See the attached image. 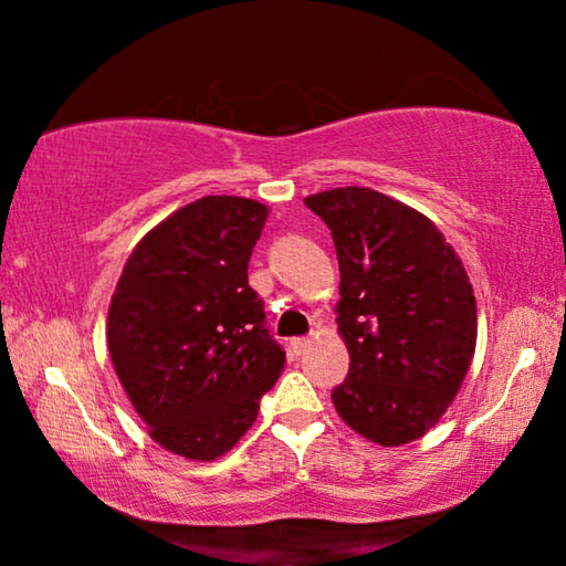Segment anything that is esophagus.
<instances>
[{"instance_id":"34e87169","label":"esophagus","mask_w":566,"mask_h":566,"mask_svg":"<svg viewBox=\"0 0 566 566\" xmlns=\"http://www.w3.org/2000/svg\"><path fill=\"white\" fill-rule=\"evenodd\" d=\"M290 347H292V352L296 354V357H300V354H304L306 349L312 347V339H304V337H300V339H292Z\"/></svg>"}]
</instances>
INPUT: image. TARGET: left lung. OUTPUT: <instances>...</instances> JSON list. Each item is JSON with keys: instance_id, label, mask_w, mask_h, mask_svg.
<instances>
[{"instance_id": "left-lung-1", "label": "left lung", "mask_w": 566, "mask_h": 566, "mask_svg": "<svg viewBox=\"0 0 566 566\" xmlns=\"http://www.w3.org/2000/svg\"><path fill=\"white\" fill-rule=\"evenodd\" d=\"M332 229L334 306L349 375L337 415L379 447L424 437L452 405L476 347V300L459 254L434 222L369 187L304 199Z\"/></svg>"}]
</instances>
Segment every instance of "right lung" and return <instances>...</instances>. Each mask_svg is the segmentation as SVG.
Wrapping results in <instances>:
<instances>
[{
    "label": "right lung",
    "instance_id": "add662e5",
    "mask_svg": "<svg viewBox=\"0 0 566 566\" xmlns=\"http://www.w3.org/2000/svg\"><path fill=\"white\" fill-rule=\"evenodd\" d=\"M270 207L202 197L132 249L107 319L114 371L149 437L189 462L227 454L284 369L247 266Z\"/></svg>",
    "mask_w": 566,
    "mask_h": 566
}]
</instances>
